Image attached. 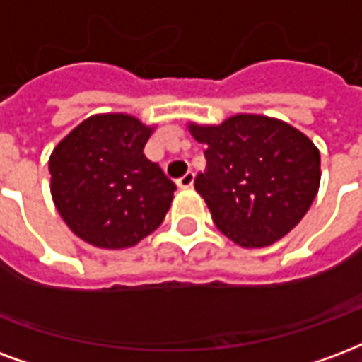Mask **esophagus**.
Masks as SVG:
<instances>
[{
	"label": "esophagus",
	"instance_id": "esophagus-1",
	"mask_svg": "<svg viewBox=\"0 0 362 362\" xmlns=\"http://www.w3.org/2000/svg\"><path fill=\"white\" fill-rule=\"evenodd\" d=\"M194 178H195V174L192 173V170H188V173L184 174V176H180V178L176 180V184H178L180 188H192V184H194Z\"/></svg>",
	"mask_w": 362,
	"mask_h": 362
}]
</instances>
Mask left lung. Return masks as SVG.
I'll return each instance as SVG.
<instances>
[{"instance_id":"left-lung-1","label":"left lung","mask_w":362,"mask_h":362,"mask_svg":"<svg viewBox=\"0 0 362 362\" xmlns=\"http://www.w3.org/2000/svg\"><path fill=\"white\" fill-rule=\"evenodd\" d=\"M189 130L207 146L194 186L222 234L242 247H264L296 228L320 184V153L305 134L259 115Z\"/></svg>"}]
</instances>
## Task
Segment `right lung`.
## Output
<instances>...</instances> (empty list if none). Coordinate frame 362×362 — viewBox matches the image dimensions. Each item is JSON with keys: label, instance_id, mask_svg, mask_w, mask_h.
<instances>
[{"label": "right lung", "instance_id": "right-lung-1", "mask_svg": "<svg viewBox=\"0 0 362 362\" xmlns=\"http://www.w3.org/2000/svg\"><path fill=\"white\" fill-rule=\"evenodd\" d=\"M149 136L134 117L95 115L53 149V202L84 242L130 247L160 226L176 184L144 155Z\"/></svg>", "mask_w": 362, "mask_h": 362}]
</instances>
